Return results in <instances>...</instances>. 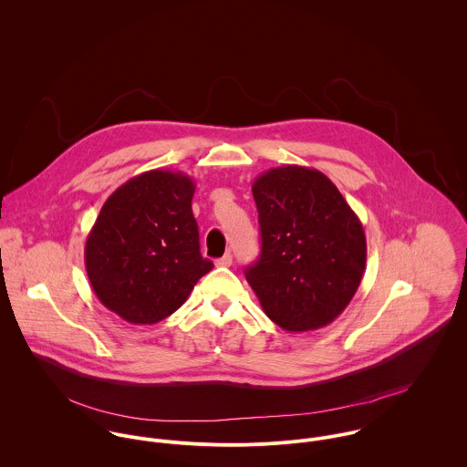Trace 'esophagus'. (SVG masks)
Here are the masks:
<instances>
[{
  "label": "esophagus",
  "instance_id": "obj_1",
  "mask_svg": "<svg viewBox=\"0 0 467 467\" xmlns=\"http://www.w3.org/2000/svg\"><path fill=\"white\" fill-rule=\"evenodd\" d=\"M232 261H234V259H232V255H230V254H226V255H223L221 259H217V261H215V266L230 267L232 266Z\"/></svg>",
  "mask_w": 467,
  "mask_h": 467
}]
</instances>
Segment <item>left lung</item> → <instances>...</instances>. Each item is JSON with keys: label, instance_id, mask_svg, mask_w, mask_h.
<instances>
[{"label": "left lung", "instance_id": "1", "mask_svg": "<svg viewBox=\"0 0 467 467\" xmlns=\"http://www.w3.org/2000/svg\"><path fill=\"white\" fill-rule=\"evenodd\" d=\"M263 252L246 280L267 318L287 333L322 329L345 311L365 273L356 212L320 171L282 165L255 178Z\"/></svg>", "mask_w": 467, "mask_h": 467}]
</instances>
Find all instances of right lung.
Segmentation results:
<instances>
[{"label": "right lung", "instance_id": "obj_1", "mask_svg": "<svg viewBox=\"0 0 467 467\" xmlns=\"http://www.w3.org/2000/svg\"><path fill=\"white\" fill-rule=\"evenodd\" d=\"M194 191L191 176L154 169L102 204L86 239V273L100 304L126 322L171 317L213 267L201 257Z\"/></svg>", "mask_w": 467, "mask_h": 467}]
</instances>
